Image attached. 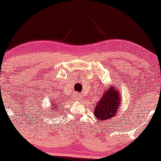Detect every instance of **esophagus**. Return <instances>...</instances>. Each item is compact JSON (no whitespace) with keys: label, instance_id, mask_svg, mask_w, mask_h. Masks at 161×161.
Segmentation results:
<instances>
[{"label":"esophagus","instance_id":"esophagus-1","mask_svg":"<svg viewBox=\"0 0 161 161\" xmlns=\"http://www.w3.org/2000/svg\"><path fill=\"white\" fill-rule=\"evenodd\" d=\"M74 99L75 100H81V95H79V94H75V95H74Z\"/></svg>","mask_w":161,"mask_h":161}]
</instances>
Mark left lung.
<instances>
[{
  "label": "left lung",
  "mask_w": 161,
  "mask_h": 161,
  "mask_svg": "<svg viewBox=\"0 0 161 161\" xmlns=\"http://www.w3.org/2000/svg\"><path fill=\"white\" fill-rule=\"evenodd\" d=\"M117 87H110L102 94L101 98L98 100L93 112L99 121L104 122L106 120L114 117L118 112L117 110L120 107L121 101V95Z\"/></svg>",
  "instance_id": "obj_1"
}]
</instances>
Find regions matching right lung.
I'll return each mask as SVG.
<instances>
[{"mask_svg":"<svg viewBox=\"0 0 161 161\" xmlns=\"http://www.w3.org/2000/svg\"><path fill=\"white\" fill-rule=\"evenodd\" d=\"M52 106H53V108H52V111H53V113H55V111H57V110L58 109V105L56 104V103H54L53 102V103H52ZM47 114H48V113H47Z\"/></svg>","mask_w":161,"mask_h":161,"instance_id":"1","label":"right lung"}]
</instances>
